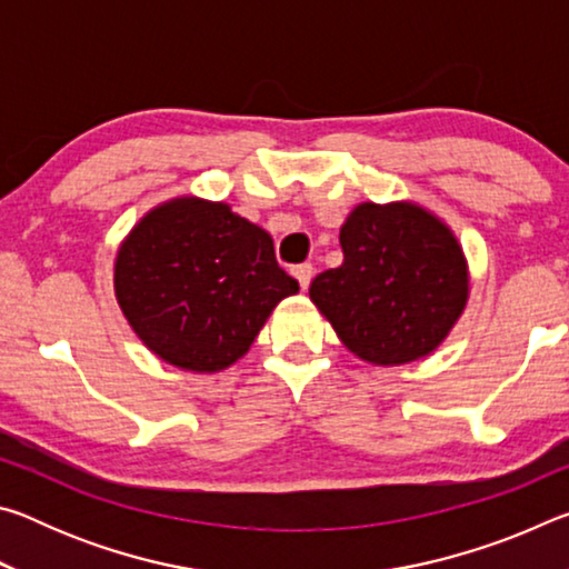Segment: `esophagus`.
<instances>
[{
  "mask_svg": "<svg viewBox=\"0 0 569 569\" xmlns=\"http://www.w3.org/2000/svg\"><path fill=\"white\" fill-rule=\"evenodd\" d=\"M293 276H296L298 286H301V291H306L308 283H311V278H313V266H311V263L296 266V268H293Z\"/></svg>",
  "mask_w": 569,
  "mask_h": 569,
  "instance_id": "obj_1",
  "label": "esophagus"
}]
</instances>
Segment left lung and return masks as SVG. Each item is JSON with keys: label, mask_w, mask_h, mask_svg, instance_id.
Masks as SVG:
<instances>
[{"label": "left lung", "mask_w": 569, "mask_h": 569, "mask_svg": "<svg viewBox=\"0 0 569 569\" xmlns=\"http://www.w3.org/2000/svg\"><path fill=\"white\" fill-rule=\"evenodd\" d=\"M343 263L308 296L353 356L373 366L419 361L439 349L469 301L457 236L413 200L359 203L341 226Z\"/></svg>", "instance_id": "left-lung-1"}]
</instances>
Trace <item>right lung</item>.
<instances>
[{
	"label": "right lung",
	"instance_id": "1",
	"mask_svg": "<svg viewBox=\"0 0 569 569\" xmlns=\"http://www.w3.org/2000/svg\"><path fill=\"white\" fill-rule=\"evenodd\" d=\"M112 281L134 336L192 373L246 356L273 308L298 291L263 228L196 196L166 200L134 223Z\"/></svg>",
	"mask_w": 569,
	"mask_h": 569
}]
</instances>
